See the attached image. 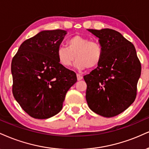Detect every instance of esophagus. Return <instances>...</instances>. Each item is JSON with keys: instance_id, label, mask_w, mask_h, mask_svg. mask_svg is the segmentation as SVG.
I'll return each mask as SVG.
<instances>
[{"instance_id": "esophagus-1", "label": "esophagus", "mask_w": 149, "mask_h": 149, "mask_svg": "<svg viewBox=\"0 0 149 149\" xmlns=\"http://www.w3.org/2000/svg\"><path fill=\"white\" fill-rule=\"evenodd\" d=\"M76 76H77V80H81L82 79V76H81V75L78 74V73Z\"/></svg>"}]
</instances>
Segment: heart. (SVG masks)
Returning a JSON list of instances; mask_svg holds the SVG:
<instances>
[{
    "instance_id": "heart-1",
    "label": "heart",
    "mask_w": 149,
    "mask_h": 149,
    "mask_svg": "<svg viewBox=\"0 0 149 149\" xmlns=\"http://www.w3.org/2000/svg\"><path fill=\"white\" fill-rule=\"evenodd\" d=\"M103 56V48L99 43L81 35L71 37L67 42V46H59L57 50V60L63 67H71L77 59L75 66L79 70L98 67Z\"/></svg>"
}]
</instances>
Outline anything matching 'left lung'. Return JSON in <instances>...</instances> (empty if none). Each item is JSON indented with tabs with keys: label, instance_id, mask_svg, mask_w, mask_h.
Instances as JSON below:
<instances>
[{
	"label": "left lung",
	"instance_id": "left-lung-1",
	"mask_svg": "<svg viewBox=\"0 0 149 149\" xmlns=\"http://www.w3.org/2000/svg\"><path fill=\"white\" fill-rule=\"evenodd\" d=\"M87 30L99 38L103 56L98 67L84 76L86 100L95 113L112 117L135 101L140 61L133 44L119 32L109 28Z\"/></svg>",
	"mask_w": 149,
	"mask_h": 149
}]
</instances>
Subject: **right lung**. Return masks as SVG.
Listing matches in <instances>:
<instances>
[{
	"label": "right lung",
	"mask_w": 149,
	"mask_h": 149,
	"mask_svg": "<svg viewBox=\"0 0 149 149\" xmlns=\"http://www.w3.org/2000/svg\"><path fill=\"white\" fill-rule=\"evenodd\" d=\"M65 30H44L24 41L12 61V93L21 108L35 119L60 112L66 94L77 81L74 71L59 62L57 50Z\"/></svg>",
	"instance_id": "1"
}]
</instances>
